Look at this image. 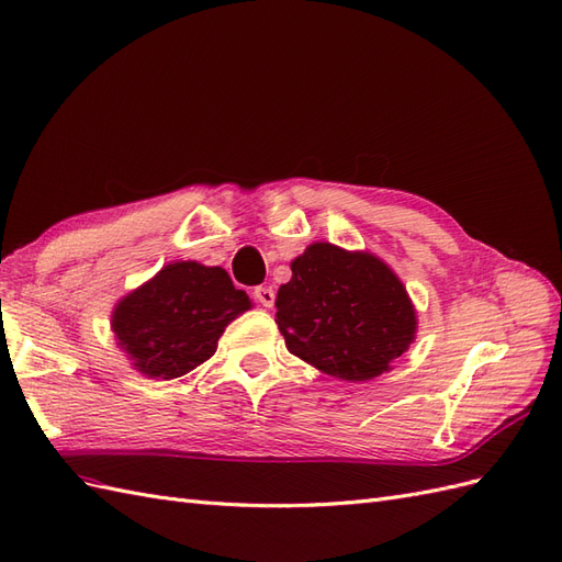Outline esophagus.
I'll return each mask as SVG.
<instances>
[{"mask_svg":"<svg viewBox=\"0 0 562 562\" xmlns=\"http://www.w3.org/2000/svg\"><path fill=\"white\" fill-rule=\"evenodd\" d=\"M254 299L261 306L270 308L272 304H276V290H272V286H268V284H261V286H256V290H254Z\"/></svg>","mask_w":562,"mask_h":562,"instance_id":"34e87169","label":"esophagus"}]
</instances>
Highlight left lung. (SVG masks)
<instances>
[{
  "mask_svg": "<svg viewBox=\"0 0 562 562\" xmlns=\"http://www.w3.org/2000/svg\"><path fill=\"white\" fill-rule=\"evenodd\" d=\"M290 353L349 382L390 370L415 337L406 286L372 254L318 241L292 261V280L276 299Z\"/></svg>",
  "mask_w": 562,
  "mask_h": 562,
  "instance_id": "obj_1",
  "label": "left lung"
}]
</instances>
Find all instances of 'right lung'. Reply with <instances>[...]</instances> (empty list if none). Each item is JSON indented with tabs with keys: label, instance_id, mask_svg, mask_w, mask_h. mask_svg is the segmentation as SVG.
<instances>
[{
	"label": "right lung",
	"instance_id": "obj_1",
	"mask_svg": "<svg viewBox=\"0 0 562 562\" xmlns=\"http://www.w3.org/2000/svg\"><path fill=\"white\" fill-rule=\"evenodd\" d=\"M251 306L223 268L166 266L113 311V333L147 378L172 380L215 353L229 321Z\"/></svg>",
	"mask_w": 562,
	"mask_h": 562
}]
</instances>
